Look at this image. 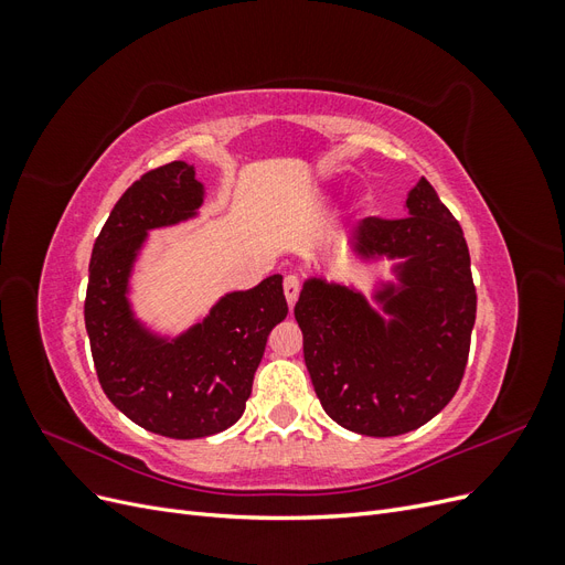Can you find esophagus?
Masks as SVG:
<instances>
[{
	"mask_svg": "<svg viewBox=\"0 0 565 565\" xmlns=\"http://www.w3.org/2000/svg\"><path fill=\"white\" fill-rule=\"evenodd\" d=\"M282 289H285V299L289 303V309L297 303L299 299V292H301V280L297 276H285V282H282Z\"/></svg>",
	"mask_w": 565,
	"mask_h": 565,
	"instance_id": "obj_1",
	"label": "esophagus"
}]
</instances>
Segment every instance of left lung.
<instances>
[{
	"label": "left lung",
	"instance_id": "8db88e82",
	"mask_svg": "<svg viewBox=\"0 0 565 565\" xmlns=\"http://www.w3.org/2000/svg\"><path fill=\"white\" fill-rule=\"evenodd\" d=\"M407 216L355 228L363 254L407 256L403 289L386 292L388 324L347 287L309 280L295 306L320 405L363 436H401L436 417L465 377L476 287L465 233L424 177Z\"/></svg>",
	"mask_w": 565,
	"mask_h": 565
}]
</instances>
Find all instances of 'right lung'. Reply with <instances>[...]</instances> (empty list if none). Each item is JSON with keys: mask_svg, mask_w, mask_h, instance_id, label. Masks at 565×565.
Returning <instances> with one entry per match:
<instances>
[{"mask_svg": "<svg viewBox=\"0 0 565 565\" xmlns=\"http://www.w3.org/2000/svg\"><path fill=\"white\" fill-rule=\"evenodd\" d=\"M200 204L202 183L185 162L134 181L96 237L84 299L94 367L110 403L143 429L183 440L218 434L243 417L266 339L287 316L282 276H270L221 299L174 341L134 320L127 282L146 233L193 216Z\"/></svg>", "mask_w": 565, "mask_h": 565, "instance_id": "right-lung-1", "label": "right lung"}]
</instances>
